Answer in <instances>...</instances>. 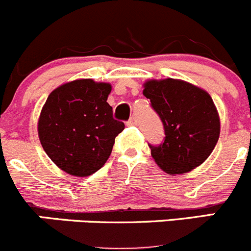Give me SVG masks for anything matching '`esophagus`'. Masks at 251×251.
Listing matches in <instances>:
<instances>
[{
  "label": "esophagus",
  "mask_w": 251,
  "mask_h": 251,
  "mask_svg": "<svg viewBox=\"0 0 251 251\" xmlns=\"http://www.w3.org/2000/svg\"><path fill=\"white\" fill-rule=\"evenodd\" d=\"M136 125V118L135 117H131L130 120L126 122V126H135Z\"/></svg>",
  "instance_id": "obj_1"
}]
</instances>
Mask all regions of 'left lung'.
<instances>
[{
  "label": "left lung",
  "instance_id": "obj_1",
  "mask_svg": "<svg viewBox=\"0 0 251 251\" xmlns=\"http://www.w3.org/2000/svg\"><path fill=\"white\" fill-rule=\"evenodd\" d=\"M144 96L160 116L165 140L149 145L156 163L168 175H183L201 165L220 136V117L202 89L179 79L148 80Z\"/></svg>",
  "mask_w": 251,
  "mask_h": 251
}]
</instances>
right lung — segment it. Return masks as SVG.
Listing matches in <instances>:
<instances>
[{"label": "right lung", "mask_w": 251, "mask_h": 251, "mask_svg": "<svg viewBox=\"0 0 251 251\" xmlns=\"http://www.w3.org/2000/svg\"><path fill=\"white\" fill-rule=\"evenodd\" d=\"M111 84L78 79L54 89L38 122L40 143L52 162L68 175L88 177L112 152L125 123L113 118Z\"/></svg>", "instance_id": "obj_1"}]
</instances>
